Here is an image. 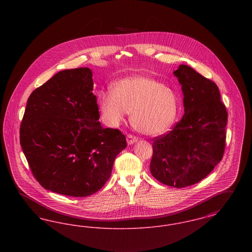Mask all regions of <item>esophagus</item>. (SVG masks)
I'll return each instance as SVG.
<instances>
[{"mask_svg": "<svg viewBox=\"0 0 252 252\" xmlns=\"http://www.w3.org/2000/svg\"><path fill=\"white\" fill-rule=\"evenodd\" d=\"M137 141H138V137H136V136H134V135H132V134H127V136H126V142H127V144H134V143H136Z\"/></svg>", "mask_w": 252, "mask_h": 252, "instance_id": "obj_1", "label": "esophagus"}]
</instances>
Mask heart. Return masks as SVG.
Instances as JSON below:
<instances>
[{
	"label": "heart",
	"instance_id": "heart-1",
	"mask_svg": "<svg viewBox=\"0 0 252 252\" xmlns=\"http://www.w3.org/2000/svg\"><path fill=\"white\" fill-rule=\"evenodd\" d=\"M99 106L108 126H119L131 112L134 126L150 136L168 130L180 108L178 96L173 90L147 76L121 80L113 87V94H100Z\"/></svg>",
	"mask_w": 252,
	"mask_h": 252
}]
</instances>
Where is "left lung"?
I'll use <instances>...</instances> for the list:
<instances>
[{
	"label": "left lung",
	"mask_w": 252,
	"mask_h": 252,
	"mask_svg": "<svg viewBox=\"0 0 252 252\" xmlns=\"http://www.w3.org/2000/svg\"><path fill=\"white\" fill-rule=\"evenodd\" d=\"M179 78L185 113L171 131L152 139V176L159 182L185 188L205 179L222 159L228 112L217 85L187 65Z\"/></svg>",
	"instance_id": "1"
}]
</instances>
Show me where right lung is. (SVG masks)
I'll return each mask as SVG.
<instances>
[{"instance_id":"add662e5","label":"right lung","mask_w":252,"mask_h":252,"mask_svg":"<svg viewBox=\"0 0 252 252\" xmlns=\"http://www.w3.org/2000/svg\"><path fill=\"white\" fill-rule=\"evenodd\" d=\"M93 72L64 70L30 94L20 143L31 172L46 190L84 197L108 181L125 135L99 122Z\"/></svg>"}]
</instances>
